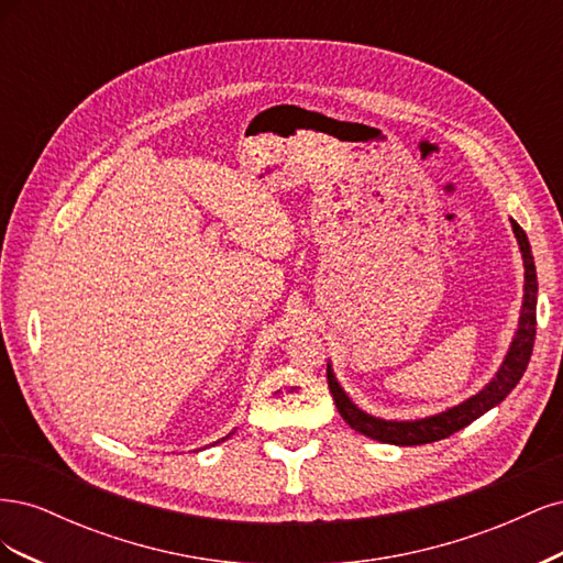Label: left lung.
<instances>
[{"mask_svg":"<svg viewBox=\"0 0 563 563\" xmlns=\"http://www.w3.org/2000/svg\"><path fill=\"white\" fill-rule=\"evenodd\" d=\"M512 230L517 234V242L523 255V269H526V284H523V305H521V317H519V329L512 340V347H509L505 362L500 371L493 378L479 395L470 397L467 401L457 404L449 411L430 416L422 420H383V418H373L364 413L362 408H356L350 397L343 391L333 378L331 366L327 368V378H329V389L333 395V401L338 406V413L343 416V420L350 424L352 430L362 432L371 439L383 441V444H395V446H420V444H432V441L446 439L453 432L467 428L470 422H474L486 411H490L493 406H498L509 391L517 387L521 380L523 371L531 362V352L536 343V302H538V277H536V263H533V253L531 244H528V236L521 230L517 220H512Z\"/></svg>","mask_w":563,"mask_h":563,"instance_id":"1","label":"left lung"}]
</instances>
